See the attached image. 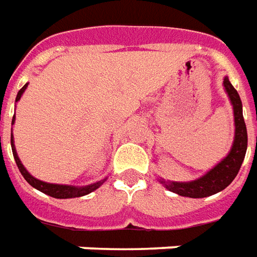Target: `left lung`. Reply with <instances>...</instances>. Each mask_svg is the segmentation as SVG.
<instances>
[{"instance_id": "1", "label": "left lung", "mask_w": 257, "mask_h": 257, "mask_svg": "<svg viewBox=\"0 0 257 257\" xmlns=\"http://www.w3.org/2000/svg\"><path fill=\"white\" fill-rule=\"evenodd\" d=\"M224 87L232 103L234 120H235V137H234V144H232L230 154L227 155V158L220 162L217 166L213 167L210 172H207L205 176H202L195 181L174 183V181L161 180V183L169 191L176 192L181 196L206 198L227 188L239 172L245 154H246V148H248V133H246L245 120L242 116L241 98L230 83L228 77L224 79Z\"/></svg>"}]
</instances>
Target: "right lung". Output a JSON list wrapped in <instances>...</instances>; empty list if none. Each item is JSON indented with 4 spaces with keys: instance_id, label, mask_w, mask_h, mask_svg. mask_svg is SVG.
<instances>
[{
    "instance_id": "add662e5",
    "label": "right lung",
    "mask_w": 257,
    "mask_h": 257,
    "mask_svg": "<svg viewBox=\"0 0 257 257\" xmlns=\"http://www.w3.org/2000/svg\"><path fill=\"white\" fill-rule=\"evenodd\" d=\"M26 85H23L21 88V91L18 92V95H16V102L21 99L22 94L25 92L26 90ZM15 123V116H14V119H12V124ZM11 145H12V152H14V158H15L16 165H18V169H19V172L22 173V176L25 177L27 183L30 184L32 187H34L36 190L41 191V192H44L47 195L52 196V198H58V199H66V198H79V196H84L87 194H90L92 191H95L96 188H99L101 185L105 181V178L101 180V181H98V183L90 184V185H85V187H73V185H59V184H50V183H44V181H40L37 178H34L32 174H29L26 169L23 167V165L19 161V158H18V154H16V149L15 145H14V137L11 136Z\"/></svg>"
}]
</instances>
